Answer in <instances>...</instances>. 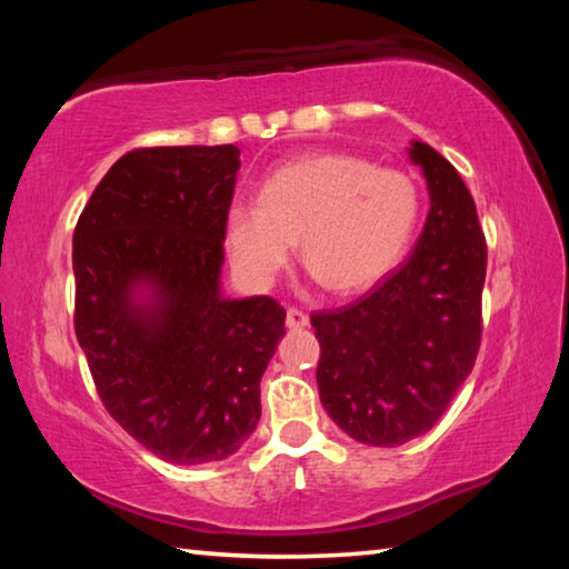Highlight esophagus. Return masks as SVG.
Returning <instances> with one entry per match:
<instances>
[{
	"instance_id": "1",
	"label": "esophagus",
	"mask_w": 569,
	"mask_h": 569,
	"mask_svg": "<svg viewBox=\"0 0 569 569\" xmlns=\"http://www.w3.org/2000/svg\"><path fill=\"white\" fill-rule=\"evenodd\" d=\"M286 326H288V329H306V326H308V313L301 311V308L291 306L286 311Z\"/></svg>"
}]
</instances>
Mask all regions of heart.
Instances as JSON below:
<instances>
[{
  "label": "heart",
  "mask_w": 569,
  "mask_h": 569,
  "mask_svg": "<svg viewBox=\"0 0 569 569\" xmlns=\"http://www.w3.org/2000/svg\"><path fill=\"white\" fill-rule=\"evenodd\" d=\"M417 220L419 190L409 176L343 152H319L273 170L258 200H236L226 238L250 283H271L298 238L308 271L333 293H356L401 261Z\"/></svg>",
  "instance_id": "1"
}]
</instances>
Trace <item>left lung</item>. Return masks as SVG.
Masks as SVG:
<instances>
[{
  "instance_id": "left-lung-1",
  "label": "left lung",
  "mask_w": 569,
  "mask_h": 569,
  "mask_svg": "<svg viewBox=\"0 0 569 569\" xmlns=\"http://www.w3.org/2000/svg\"><path fill=\"white\" fill-rule=\"evenodd\" d=\"M429 216L411 256L349 306L313 311L323 409L351 439L399 447L435 427L475 369L487 240L449 160L413 142Z\"/></svg>"
}]
</instances>
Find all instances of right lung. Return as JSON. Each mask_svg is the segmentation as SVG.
I'll list each match as a JSON object with an SVG mask.
<instances>
[{
	"instance_id": "right-lung-1",
	"label": "right lung",
	"mask_w": 569,
	"mask_h": 569,
	"mask_svg": "<svg viewBox=\"0 0 569 569\" xmlns=\"http://www.w3.org/2000/svg\"><path fill=\"white\" fill-rule=\"evenodd\" d=\"M236 146L138 148L94 188L72 236L74 333L110 417L170 465L236 455L261 419L286 333L271 296H220ZM153 288V301L133 293Z\"/></svg>"
}]
</instances>
